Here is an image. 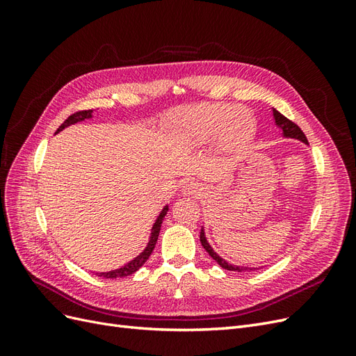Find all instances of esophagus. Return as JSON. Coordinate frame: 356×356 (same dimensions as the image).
Masks as SVG:
<instances>
[{
  "label": "esophagus",
  "instance_id": "esophagus-1",
  "mask_svg": "<svg viewBox=\"0 0 356 356\" xmlns=\"http://www.w3.org/2000/svg\"><path fill=\"white\" fill-rule=\"evenodd\" d=\"M182 191H184V195L197 196L199 193L202 191V188H200L199 184H196V182H187V184L184 186V188H182Z\"/></svg>",
  "mask_w": 356,
  "mask_h": 356
}]
</instances>
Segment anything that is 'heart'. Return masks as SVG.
Here are the masks:
<instances>
[{"instance_id":"b5f03b06","label":"heart","mask_w":356,"mask_h":356,"mask_svg":"<svg viewBox=\"0 0 356 356\" xmlns=\"http://www.w3.org/2000/svg\"><path fill=\"white\" fill-rule=\"evenodd\" d=\"M242 111L227 104H203L190 110L182 120L188 141L196 145H204L217 139L218 147L225 152L241 148L250 131L245 129V118L238 117Z\"/></svg>"}]
</instances>
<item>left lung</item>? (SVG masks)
Returning <instances> with one entry per match:
<instances>
[{
    "label": "left lung",
    "instance_id": "left-lung-1",
    "mask_svg": "<svg viewBox=\"0 0 356 356\" xmlns=\"http://www.w3.org/2000/svg\"><path fill=\"white\" fill-rule=\"evenodd\" d=\"M273 115H275L276 124L282 129V132H284V135H285V136L296 138V139H300V141H303L305 144H309V143H307V138H306V135L303 134V131H301V129H300L294 122H291L289 118H286L285 115H282L281 113L276 111V110H273ZM200 243H202V246L204 248V250H207V252H208V254L213 258V260L217 261L222 268H227V270H238V272L246 270L245 267H236V266L229 264L227 261L222 260V258H221L220 255H217V252H213V250H212V248L209 246V243L207 242V238H204V232H203V229H202V232H200Z\"/></svg>",
    "mask_w": 356,
    "mask_h": 356
}]
</instances>
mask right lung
Instances as JSON below:
<instances>
[{"instance_id":"right-lung-1","label":"right lung","mask_w":356,"mask_h":356,"mask_svg":"<svg viewBox=\"0 0 356 356\" xmlns=\"http://www.w3.org/2000/svg\"><path fill=\"white\" fill-rule=\"evenodd\" d=\"M89 117H92V110H83V111L74 113V114H71V115L67 118L65 122H63V123L59 126V129H58L56 132L62 131V129H65L67 126H70V124H72V123L81 122V120H84V118H89ZM166 212H168V207L163 208V211H161L160 215H159V218L156 220V222H154V225H153L152 238H149V242H148V245H147V248H145L143 254H139V255L135 258V260H132L131 263L124 264V266L120 267V268H117V270H111V272H106V273H96V275L101 276V277H105V279H115V277H124V276H129V275L135 273V272L138 270V268L141 267V266L148 260V257L152 255V252H153V250H154V246H156V243H157V238H159V233H160L161 222H163V218H165Z\"/></svg>"}]
</instances>
